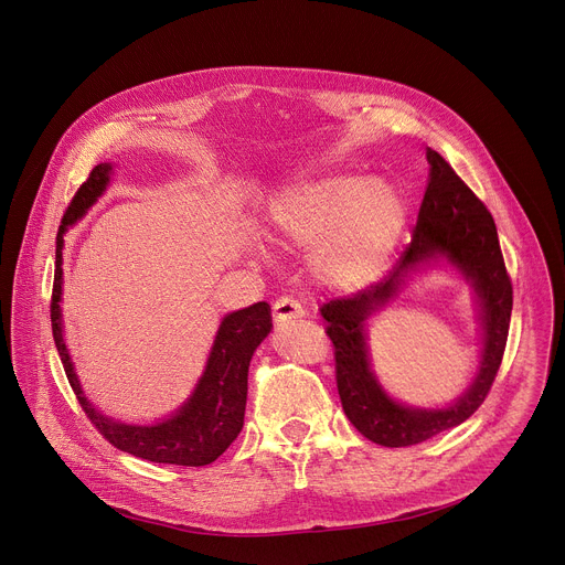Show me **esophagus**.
<instances>
[{"label":"esophagus","instance_id":"esophagus-1","mask_svg":"<svg viewBox=\"0 0 565 565\" xmlns=\"http://www.w3.org/2000/svg\"><path fill=\"white\" fill-rule=\"evenodd\" d=\"M273 317L275 321H290V319H299L303 317V308L297 299L284 295L273 303Z\"/></svg>","mask_w":565,"mask_h":565}]
</instances>
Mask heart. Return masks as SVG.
I'll return each mask as SVG.
<instances>
[{
	"label": "heart",
	"instance_id": "1",
	"mask_svg": "<svg viewBox=\"0 0 565 565\" xmlns=\"http://www.w3.org/2000/svg\"><path fill=\"white\" fill-rule=\"evenodd\" d=\"M407 212V199L395 185L362 174H335L284 192L270 205V225L292 244L319 241V273L335 284H353L386 264Z\"/></svg>",
	"mask_w": 565,
	"mask_h": 565
}]
</instances>
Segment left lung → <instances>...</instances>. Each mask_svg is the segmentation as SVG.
<instances>
[{"mask_svg":"<svg viewBox=\"0 0 565 565\" xmlns=\"http://www.w3.org/2000/svg\"><path fill=\"white\" fill-rule=\"evenodd\" d=\"M429 183L418 212L412 244L391 270L369 288L335 297L321 306L327 335L335 347V377L342 409L353 427L382 447H409L458 427L486 402L499 373L512 315V281L505 270L492 214L454 172L447 160L427 147ZM443 256L475 286L481 306L483 358L472 386L447 411L405 408L388 398L367 364L363 324L392 298L423 263Z\"/></svg>","mask_w":565,"mask_h":565,"instance_id":"8db88e82","label":"left lung"}]
</instances>
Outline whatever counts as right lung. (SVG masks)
<instances>
[{"label": "right lung", "instance_id": "right-lung-1", "mask_svg": "<svg viewBox=\"0 0 565 565\" xmlns=\"http://www.w3.org/2000/svg\"><path fill=\"white\" fill-rule=\"evenodd\" d=\"M111 166L100 163L92 170L89 179L77 188L71 199L55 241V277L51 295V329L53 340L66 373V380L85 409L92 425L109 440L116 449L138 456L151 462L203 467L214 462L238 436L244 427L246 397H248V366L255 349L266 340L273 329L270 306L257 301L244 310H234L223 317L214 347L207 358V366L185 405L163 423L151 427L116 423L98 414L85 397L75 377L64 338H62V246L64 232L98 201L109 183Z\"/></svg>", "mask_w": 565, "mask_h": 565}]
</instances>
